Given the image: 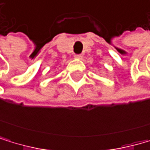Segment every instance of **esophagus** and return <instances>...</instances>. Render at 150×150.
Returning <instances> with one entry per match:
<instances>
[{
  "mask_svg": "<svg viewBox=\"0 0 150 150\" xmlns=\"http://www.w3.org/2000/svg\"><path fill=\"white\" fill-rule=\"evenodd\" d=\"M74 57H76V58H80V57H81V55H76Z\"/></svg>",
  "mask_w": 150,
  "mask_h": 150,
  "instance_id": "obj_1",
  "label": "esophagus"
}]
</instances>
